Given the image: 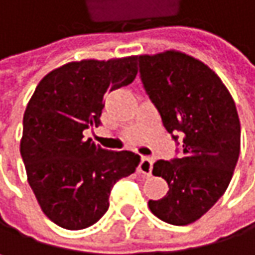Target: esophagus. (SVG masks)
Wrapping results in <instances>:
<instances>
[{
    "label": "esophagus",
    "mask_w": 255,
    "mask_h": 255,
    "mask_svg": "<svg viewBox=\"0 0 255 255\" xmlns=\"http://www.w3.org/2000/svg\"><path fill=\"white\" fill-rule=\"evenodd\" d=\"M152 167H153V159L143 156L140 164H138V173L144 174V176H150L152 174Z\"/></svg>",
    "instance_id": "1"
}]
</instances>
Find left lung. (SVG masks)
<instances>
[{"label": "left lung", "mask_w": 255, "mask_h": 255, "mask_svg": "<svg viewBox=\"0 0 255 255\" xmlns=\"http://www.w3.org/2000/svg\"><path fill=\"white\" fill-rule=\"evenodd\" d=\"M138 59L141 82L165 129L183 135V155L159 159L152 174L168 192L149 201L162 222L186 226L199 220L228 189L241 150L235 100L220 77L201 60L176 50Z\"/></svg>", "instance_id": "1"}]
</instances>
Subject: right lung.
<instances>
[{
	"instance_id": "right-lung-1",
	"label": "right lung",
	"mask_w": 255,
	"mask_h": 255,
	"mask_svg": "<svg viewBox=\"0 0 255 255\" xmlns=\"http://www.w3.org/2000/svg\"><path fill=\"white\" fill-rule=\"evenodd\" d=\"M137 75V56L69 62L39 81L23 115L20 153L42 213L63 229L97 223L114 184L132 174L140 156L106 150L82 131L100 124L106 93Z\"/></svg>"
}]
</instances>
